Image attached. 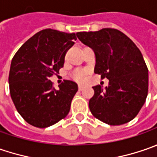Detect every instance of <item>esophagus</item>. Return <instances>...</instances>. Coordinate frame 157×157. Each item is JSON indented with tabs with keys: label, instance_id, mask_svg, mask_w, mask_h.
<instances>
[{
	"label": "esophagus",
	"instance_id": "esophagus-1",
	"mask_svg": "<svg viewBox=\"0 0 157 157\" xmlns=\"http://www.w3.org/2000/svg\"><path fill=\"white\" fill-rule=\"evenodd\" d=\"M83 89H84V86H83L82 85H78V90H79V91H82Z\"/></svg>",
	"mask_w": 157,
	"mask_h": 157
}]
</instances>
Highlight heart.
<instances>
[{
    "mask_svg": "<svg viewBox=\"0 0 157 157\" xmlns=\"http://www.w3.org/2000/svg\"><path fill=\"white\" fill-rule=\"evenodd\" d=\"M87 73V71L84 69H78L75 70L72 74H71V77L72 78L78 82H83L85 80V78H86V75Z\"/></svg>",
    "mask_w": 157,
    "mask_h": 157,
    "instance_id": "heart-1",
    "label": "heart"
}]
</instances>
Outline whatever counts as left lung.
Returning <instances> with one entry per match:
<instances>
[{"mask_svg": "<svg viewBox=\"0 0 157 157\" xmlns=\"http://www.w3.org/2000/svg\"><path fill=\"white\" fill-rule=\"evenodd\" d=\"M78 38L94 50V72L109 83L105 90L94 86L89 108L94 117L113 126L132 121L148 95V67L134 42L121 31L105 28L99 31L78 32Z\"/></svg>", "mask_w": 157, "mask_h": 157, "instance_id": "left-lung-1", "label": "left lung"}]
</instances>
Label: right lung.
<instances>
[{"instance_id":"right-lung-1","label":"right lung","mask_w":157,"mask_h":157,"mask_svg":"<svg viewBox=\"0 0 157 157\" xmlns=\"http://www.w3.org/2000/svg\"><path fill=\"white\" fill-rule=\"evenodd\" d=\"M77 40L75 33L46 29L27 40L11 61L9 83L11 99L25 121L44 128L70 112L78 85L64 81L56 90L50 78L59 73L67 51Z\"/></svg>"}]
</instances>
